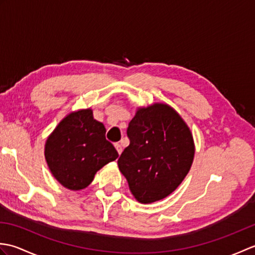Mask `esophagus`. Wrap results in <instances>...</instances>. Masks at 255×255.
<instances>
[{
  "mask_svg": "<svg viewBox=\"0 0 255 255\" xmlns=\"http://www.w3.org/2000/svg\"><path fill=\"white\" fill-rule=\"evenodd\" d=\"M115 148L117 150L118 154H121L123 152V148H122V144L121 143H115Z\"/></svg>",
  "mask_w": 255,
  "mask_h": 255,
  "instance_id": "1",
  "label": "esophagus"
}]
</instances>
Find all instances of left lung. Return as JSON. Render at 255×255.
<instances>
[{"label":"left lung","instance_id":"8db88e82","mask_svg":"<svg viewBox=\"0 0 255 255\" xmlns=\"http://www.w3.org/2000/svg\"><path fill=\"white\" fill-rule=\"evenodd\" d=\"M128 147L118 167L138 202L150 204L174 192L186 176L194 158L191 130L165 104L140 108L127 129Z\"/></svg>","mask_w":255,"mask_h":255}]
</instances>
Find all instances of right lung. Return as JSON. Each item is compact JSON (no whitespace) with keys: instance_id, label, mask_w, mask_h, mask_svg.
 Here are the masks:
<instances>
[{"instance_id":"add662e5","label":"right lung","mask_w":255,"mask_h":255,"mask_svg":"<svg viewBox=\"0 0 255 255\" xmlns=\"http://www.w3.org/2000/svg\"><path fill=\"white\" fill-rule=\"evenodd\" d=\"M106 129L91 110L71 113L47 139L45 156L59 183L72 191L85 188L101 167L118 158Z\"/></svg>"}]
</instances>
